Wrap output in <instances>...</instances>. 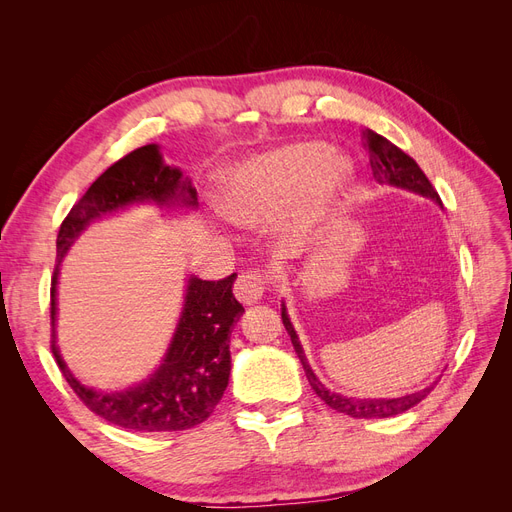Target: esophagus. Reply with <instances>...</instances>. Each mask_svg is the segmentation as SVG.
<instances>
[{
  "mask_svg": "<svg viewBox=\"0 0 512 512\" xmlns=\"http://www.w3.org/2000/svg\"><path fill=\"white\" fill-rule=\"evenodd\" d=\"M267 286H269V275L265 271H260V269L243 271L235 282V297L243 305H252L262 299V294H265Z\"/></svg>",
  "mask_w": 512,
  "mask_h": 512,
  "instance_id": "1",
  "label": "esophagus"
}]
</instances>
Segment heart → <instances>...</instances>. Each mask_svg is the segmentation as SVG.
<instances>
[{"label": "heart", "instance_id": "b5f03b06", "mask_svg": "<svg viewBox=\"0 0 512 512\" xmlns=\"http://www.w3.org/2000/svg\"><path fill=\"white\" fill-rule=\"evenodd\" d=\"M348 160L327 156L318 143H292L241 164L226 177L222 205L239 224L275 218L294 200V215L309 226L327 215L350 183Z\"/></svg>", "mask_w": 512, "mask_h": 512}]
</instances>
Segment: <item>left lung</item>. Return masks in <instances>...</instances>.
<instances>
[{"label":"left lung","instance_id":"8db88e82","mask_svg":"<svg viewBox=\"0 0 512 512\" xmlns=\"http://www.w3.org/2000/svg\"><path fill=\"white\" fill-rule=\"evenodd\" d=\"M365 145L369 149V164H371V170H374L376 181L397 185V188L423 194L427 198L436 200V203H442L438 192L433 190L431 181L425 177L423 170L418 168V164L408 156V153H404L399 147H395L391 141H386L384 136L371 132V130H365ZM282 320H284V327H286V331L292 339L294 352H297V356L301 359L305 376H307L309 384H312L314 393L324 401V404H327L333 410H337V412L348 414L352 418L395 416V414H401V412L414 408L418 401H423L433 391V386H436V382H433V384L425 386L423 391H416V393H410V395H404V397H395V399H354V397H344L339 393H333L316 378L312 367H309L305 354H303V348L299 344L297 331H294L292 322L286 314V307H282Z\"/></svg>","mask_w":512,"mask_h":512}]
</instances>
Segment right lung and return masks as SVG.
<instances>
[{
    "mask_svg": "<svg viewBox=\"0 0 512 512\" xmlns=\"http://www.w3.org/2000/svg\"><path fill=\"white\" fill-rule=\"evenodd\" d=\"M181 170L166 166L158 145H145L108 166L89 185L57 235V265L51 288V350L72 391L83 404L104 421L132 431H183L196 427L211 416L228 386L230 376V333L243 305L232 294L237 273L224 280H196L192 277L185 294L183 314L173 344L160 369L145 384L123 393H100L76 380L55 346V284L59 262L81 230L104 213L132 203H183L196 205V190Z\"/></svg>",
    "mask_w": 512,
    "mask_h": 512,
    "instance_id": "right-lung-1",
    "label": "right lung"
}]
</instances>
